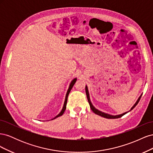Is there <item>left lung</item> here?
Returning a JSON list of instances; mask_svg holds the SVG:
<instances>
[{
    "label": "left lung",
    "instance_id": "left-lung-1",
    "mask_svg": "<svg viewBox=\"0 0 153 153\" xmlns=\"http://www.w3.org/2000/svg\"><path fill=\"white\" fill-rule=\"evenodd\" d=\"M85 93H86V95H87V100H88V102H89V105H90V108L92 110V112H93L94 113H95L96 114L98 115H100V116L103 117H105V118H106V119H117V118H119V117H121L122 116H123L124 115H125L126 114H127L128 112H130L131 110H132L135 107V106H137V105L138 104V103L140 101V99L141 98V96L142 94H141L139 98H138V100H137V101L135 102V103L133 105L132 107L131 108V109L129 110V111H128V112H125L121 114H119V115H110V114H106V113H105L103 112H101V111L96 109L94 106H93V105L92 104L91 101V100H90V96H89V91H88V87L87 85H85Z\"/></svg>",
    "mask_w": 153,
    "mask_h": 153
}]
</instances>
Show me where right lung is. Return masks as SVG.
<instances>
[{"instance_id":"add662e5","label":"right lung","mask_w":153,"mask_h":153,"mask_svg":"<svg viewBox=\"0 0 153 153\" xmlns=\"http://www.w3.org/2000/svg\"><path fill=\"white\" fill-rule=\"evenodd\" d=\"M76 80H77V78H74V79H73V80H72V81H71V83H70V84H69V88H68V91H67V92H66V98H65V100H64V103L63 107H62V110H61V112H60L57 115H56V116H55L54 118L52 119L51 120L55 119V118H57V117H58L61 116V115H62V114H64V111H65V110H66V104H67V101H68V95H69V92H70V91H71V89H72L73 86L74 85V84H75V82H76Z\"/></svg>"}]
</instances>
